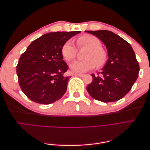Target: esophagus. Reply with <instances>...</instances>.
<instances>
[{"label":"esophagus","mask_w":150,"mask_h":150,"mask_svg":"<svg viewBox=\"0 0 150 150\" xmlns=\"http://www.w3.org/2000/svg\"><path fill=\"white\" fill-rule=\"evenodd\" d=\"M75 76H79L80 78H83L84 76V74H74Z\"/></svg>","instance_id":"obj_1"}]
</instances>
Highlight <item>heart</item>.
I'll return each instance as SVG.
<instances>
[{
  "mask_svg": "<svg viewBox=\"0 0 150 150\" xmlns=\"http://www.w3.org/2000/svg\"><path fill=\"white\" fill-rule=\"evenodd\" d=\"M79 48L87 47L85 58L83 61H76L70 65L71 71L75 73H83L93 69L96 65L101 66L105 64L108 53L102 46L99 40L93 35H84L77 39ZM78 49L71 40H68L63 44L61 53L63 57L67 62L74 59Z\"/></svg>",
  "mask_w": 150,
  "mask_h": 150,
  "instance_id": "1",
  "label": "heart"
}]
</instances>
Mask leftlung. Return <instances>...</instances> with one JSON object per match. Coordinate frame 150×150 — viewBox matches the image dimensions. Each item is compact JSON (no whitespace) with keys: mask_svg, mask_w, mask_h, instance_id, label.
Here are the masks:
<instances>
[{"mask_svg":"<svg viewBox=\"0 0 150 150\" xmlns=\"http://www.w3.org/2000/svg\"><path fill=\"white\" fill-rule=\"evenodd\" d=\"M105 45L108 59L102 69V76L92 74L93 81L88 85L90 96L104 103L114 102L123 98L137 81L139 66L131 45L112 32L106 30H86Z\"/></svg>","mask_w":150,"mask_h":150,"instance_id":"1","label":"left lung"}]
</instances>
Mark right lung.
Segmentation results:
<instances>
[{"mask_svg": "<svg viewBox=\"0 0 150 150\" xmlns=\"http://www.w3.org/2000/svg\"><path fill=\"white\" fill-rule=\"evenodd\" d=\"M80 31L44 34L32 42L17 66L19 84L26 96L37 103L49 104L61 99L67 90L69 77L63 60L62 47Z\"/></svg>", "mask_w": 150, "mask_h": 150, "instance_id": "1", "label": "right lung"}]
</instances>
